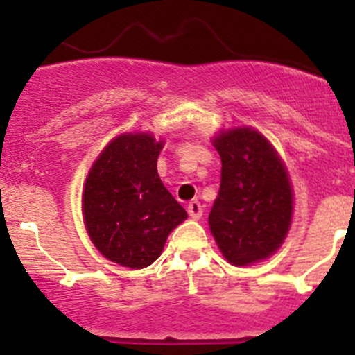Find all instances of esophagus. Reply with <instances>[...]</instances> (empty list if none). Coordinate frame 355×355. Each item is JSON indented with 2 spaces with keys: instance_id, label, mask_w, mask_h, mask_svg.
<instances>
[{
  "instance_id": "obj_1",
  "label": "esophagus",
  "mask_w": 355,
  "mask_h": 355,
  "mask_svg": "<svg viewBox=\"0 0 355 355\" xmlns=\"http://www.w3.org/2000/svg\"><path fill=\"white\" fill-rule=\"evenodd\" d=\"M188 214L191 218H200L203 215V207L198 200H191L188 203Z\"/></svg>"
}]
</instances>
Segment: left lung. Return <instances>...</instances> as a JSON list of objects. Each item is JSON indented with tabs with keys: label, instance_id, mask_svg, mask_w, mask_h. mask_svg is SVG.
Instances as JSON below:
<instances>
[{
	"label": "left lung",
	"instance_id": "1",
	"mask_svg": "<svg viewBox=\"0 0 355 355\" xmlns=\"http://www.w3.org/2000/svg\"><path fill=\"white\" fill-rule=\"evenodd\" d=\"M222 160L220 189L208 215L210 231L237 266L268 258L286 239L292 218L287 171L263 135L236 128L214 140Z\"/></svg>",
	"mask_w": 355,
	"mask_h": 355
}]
</instances>
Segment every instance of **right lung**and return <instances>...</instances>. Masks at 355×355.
<instances>
[{
    "label": "right lung",
    "instance_id": "obj_1",
    "mask_svg": "<svg viewBox=\"0 0 355 355\" xmlns=\"http://www.w3.org/2000/svg\"><path fill=\"white\" fill-rule=\"evenodd\" d=\"M162 141L121 135L94 162L83 189V220L96 248L111 261L145 268L188 214L157 174Z\"/></svg>",
    "mask_w": 355,
    "mask_h": 355
}]
</instances>
